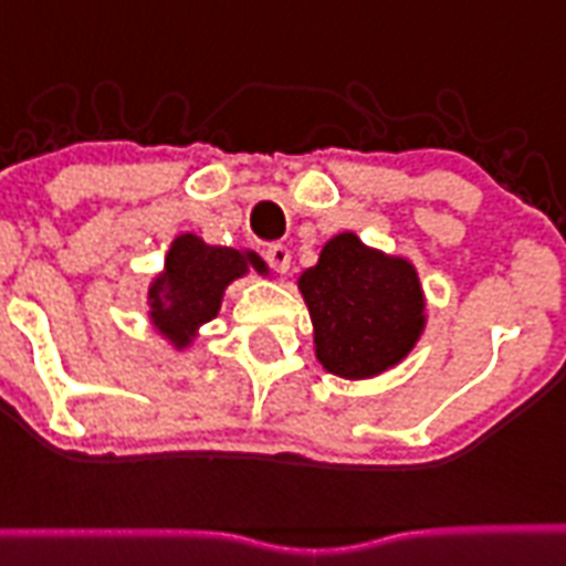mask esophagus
<instances>
[{
  "instance_id": "1",
  "label": "esophagus",
  "mask_w": 566,
  "mask_h": 566,
  "mask_svg": "<svg viewBox=\"0 0 566 566\" xmlns=\"http://www.w3.org/2000/svg\"><path fill=\"white\" fill-rule=\"evenodd\" d=\"M264 261L273 266L275 273H287V266H291V249L284 247V243H273V247H266Z\"/></svg>"
}]
</instances>
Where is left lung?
Segmentation results:
<instances>
[{
  "instance_id": "8db88e82",
  "label": "left lung",
  "mask_w": 566,
  "mask_h": 566,
  "mask_svg": "<svg viewBox=\"0 0 566 566\" xmlns=\"http://www.w3.org/2000/svg\"><path fill=\"white\" fill-rule=\"evenodd\" d=\"M314 319L317 358L328 373L370 378L411 353L422 332V291L413 266L337 234L300 279Z\"/></svg>"
}]
</instances>
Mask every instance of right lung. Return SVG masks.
Returning <instances> with one entry per match:
<instances>
[{
	"label": "right lung",
	"mask_w": 566,
	"mask_h": 566,
	"mask_svg": "<svg viewBox=\"0 0 566 566\" xmlns=\"http://www.w3.org/2000/svg\"><path fill=\"white\" fill-rule=\"evenodd\" d=\"M255 266L264 273V261L255 252H238L229 247H208L196 234L172 240L164 273L149 287L153 323L176 346H188L202 323L217 317L226 284Z\"/></svg>",
	"instance_id": "1"
}]
</instances>
